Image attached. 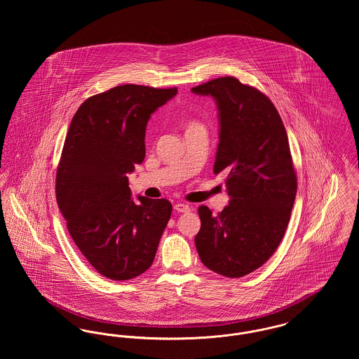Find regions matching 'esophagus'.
I'll return each mask as SVG.
<instances>
[{"label":"esophagus","instance_id":"esophagus-1","mask_svg":"<svg viewBox=\"0 0 359 359\" xmlns=\"http://www.w3.org/2000/svg\"><path fill=\"white\" fill-rule=\"evenodd\" d=\"M175 210L177 212H188L189 211V205H186V203H177V205H175Z\"/></svg>","mask_w":359,"mask_h":359}]
</instances>
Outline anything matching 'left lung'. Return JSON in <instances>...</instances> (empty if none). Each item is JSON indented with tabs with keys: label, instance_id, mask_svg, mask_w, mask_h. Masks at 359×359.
<instances>
[{
	"label": "left lung",
	"instance_id": "8db88e82",
	"mask_svg": "<svg viewBox=\"0 0 359 359\" xmlns=\"http://www.w3.org/2000/svg\"><path fill=\"white\" fill-rule=\"evenodd\" d=\"M218 106L219 144L214 173L226 175L230 196L218 215L201 205L196 250L208 269L242 277L264 265L290 222L297 179L288 136L272 101L234 76L191 90Z\"/></svg>",
	"mask_w": 359,
	"mask_h": 359
}]
</instances>
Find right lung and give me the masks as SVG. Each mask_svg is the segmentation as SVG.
Returning a JSON list of instances; mask_svg holds the SVG:
<instances>
[{"label":"right lung","instance_id":"add662e5","mask_svg":"<svg viewBox=\"0 0 359 359\" xmlns=\"http://www.w3.org/2000/svg\"><path fill=\"white\" fill-rule=\"evenodd\" d=\"M177 88L122 85L87 98L71 121L56 172L69 236L98 273L130 280L154 262L171 218L167 199H132L128 173L145 157L147 123Z\"/></svg>","mask_w":359,"mask_h":359}]
</instances>
